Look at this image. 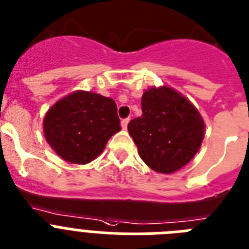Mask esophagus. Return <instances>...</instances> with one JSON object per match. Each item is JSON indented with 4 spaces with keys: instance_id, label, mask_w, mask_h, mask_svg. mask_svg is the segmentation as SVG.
Instances as JSON below:
<instances>
[{
    "instance_id": "obj_1",
    "label": "esophagus",
    "mask_w": 249,
    "mask_h": 249,
    "mask_svg": "<svg viewBox=\"0 0 249 249\" xmlns=\"http://www.w3.org/2000/svg\"><path fill=\"white\" fill-rule=\"evenodd\" d=\"M128 123L129 119H123V120H121V128L124 129V130H126V128H128Z\"/></svg>"
}]
</instances>
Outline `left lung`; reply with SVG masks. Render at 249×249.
Wrapping results in <instances>:
<instances>
[{
  "label": "left lung",
  "mask_w": 249,
  "mask_h": 249,
  "mask_svg": "<svg viewBox=\"0 0 249 249\" xmlns=\"http://www.w3.org/2000/svg\"><path fill=\"white\" fill-rule=\"evenodd\" d=\"M142 116L128 130L144 163L156 172L173 173L194 158L205 124L197 108L171 87H150L142 96Z\"/></svg>",
  "instance_id": "left-lung-1"
}]
</instances>
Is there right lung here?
<instances>
[{
  "label": "right lung",
  "instance_id": "obj_1",
  "mask_svg": "<svg viewBox=\"0 0 249 249\" xmlns=\"http://www.w3.org/2000/svg\"><path fill=\"white\" fill-rule=\"evenodd\" d=\"M43 128L45 139L60 158L86 164L102 153L108 139L121 126L114 100L76 91L48 110Z\"/></svg>",
  "mask_w": 249,
  "mask_h": 249
}]
</instances>
